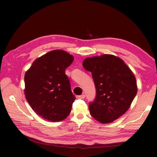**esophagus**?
I'll list each match as a JSON object with an SVG mask.
<instances>
[{"instance_id":"obj_1","label":"esophagus","mask_w":157,"mask_h":157,"mask_svg":"<svg viewBox=\"0 0 157 157\" xmlns=\"http://www.w3.org/2000/svg\"><path fill=\"white\" fill-rule=\"evenodd\" d=\"M85 98V95L84 94H82V95H80V96H77V99H82Z\"/></svg>"}]
</instances>
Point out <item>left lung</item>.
Here are the masks:
<instances>
[{"mask_svg": "<svg viewBox=\"0 0 157 157\" xmlns=\"http://www.w3.org/2000/svg\"><path fill=\"white\" fill-rule=\"evenodd\" d=\"M82 65L92 73L96 89L94 101L89 104L90 115L103 124L117 119L136 96L135 76L124 61L110 54L86 58Z\"/></svg>", "mask_w": 157, "mask_h": 157, "instance_id": "obj_1", "label": "left lung"}]
</instances>
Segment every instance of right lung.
Masks as SVG:
<instances>
[{"mask_svg": "<svg viewBox=\"0 0 157 157\" xmlns=\"http://www.w3.org/2000/svg\"><path fill=\"white\" fill-rule=\"evenodd\" d=\"M73 59V56L63 50H52L35 59L25 73L27 101L44 119L60 121L71 113L75 96L65 69Z\"/></svg>", "mask_w": 157, "mask_h": 157, "instance_id": "add662e5", "label": "right lung"}]
</instances>
